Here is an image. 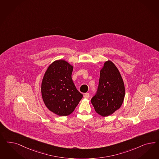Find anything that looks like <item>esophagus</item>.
<instances>
[{
  "label": "esophagus",
  "instance_id": "1",
  "mask_svg": "<svg viewBox=\"0 0 159 159\" xmlns=\"http://www.w3.org/2000/svg\"><path fill=\"white\" fill-rule=\"evenodd\" d=\"M84 97L85 98H88L89 97V93H85L84 94Z\"/></svg>",
  "mask_w": 159,
  "mask_h": 159
}]
</instances>
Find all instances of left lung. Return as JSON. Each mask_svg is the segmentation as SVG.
Masks as SVG:
<instances>
[{
	"mask_svg": "<svg viewBox=\"0 0 159 159\" xmlns=\"http://www.w3.org/2000/svg\"><path fill=\"white\" fill-rule=\"evenodd\" d=\"M125 95L122 78L117 67L106 61L100 71L97 91L91 99L94 109L102 116H108L121 107Z\"/></svg>",
	"mask_w": 159,
	"mask_h": 159,
	"instance_id": "obj_1",
	"label": "left lung"
}]
</instances>
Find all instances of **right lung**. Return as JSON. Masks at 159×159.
Instances as JSON below:
<instances>
[{"instance_id": "right-lung-1", "label": "right lung", "mask_w": 159, "mask_h": 159, "mask_svg": "<svg viewBox=\"0 0 159 159\" xmlns=\"http://www.w3.org/2000/svg\"><path fill=\"white\" fill-rule=\"evenodd\" d=\"M73 67L65 60L53 62L41 84V95L47 108L57 115H70L82 99L72 80Z\"/></svg>"}]
</instances>
